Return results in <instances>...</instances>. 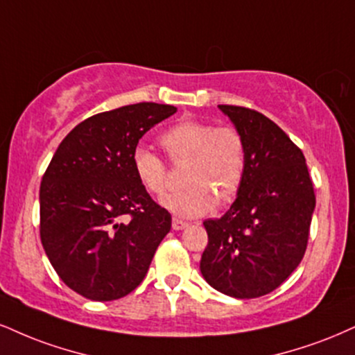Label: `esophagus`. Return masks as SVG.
Returning <instances> with one entry per match:
<instances>
[{"label":"esophagus","instance_id":"1","mask_svg":"<svg viewBox=\"0 0 355 355\" xmlns=\"http://www.w3.org/2000/svg\"><path fill=\"white\" fill-rule=\"evenodd\" d=\"M187 226H189V223H187V221H183V220L173 218V221H172V228L177 230V232H180V230L187 228Z\"/></svg>","mask_w":355,"mask_h":355}]
</instances>
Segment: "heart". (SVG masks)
Wrapping results in <instances>:
<instances>
[{"label":"heart","mask_w":355,"mask_h":355,"mask_svg":"<svg viewBox=\"0 0 355 355\" xmlns=\"http://www.w3.org/2000/svg\"><path fill=\"white\" fill-rule=\"evenodd\" d=\"M160 145L173 164L187 162L185 189L173 191L162 205L173 215L196 218L236 196L246 173V140L236 127L185 119L160 135ZM134 172L144 189L164 195L168 187L165 162L144 147L132 155Z\"/></svg>","instance_id":"b5f03b06"}]
</instances>
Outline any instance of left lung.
<instances>
[{"label":"left lung","instance_id":"1","mask_svg":"<svg viewBox=\"0 0 355 355\" xmlns=\"http://www.w3.org/2000/svg\"><path fill=\"white\" fill-rule=\"evenodd\" d=\"M246 140V173L230 210L203 221L200 271L216 291L253 300L275 291L304 256L315 195L301 148L266 115L218 105Z\"/></svg>","mask_w":355,"mask_h":355}]
</instances>
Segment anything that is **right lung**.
Listing matches in <instances>:
<instances>
[{"mask_svg": "<svg viewBox=\"0 0 355 355\" xmlns=\"http://www.w3.org/2000/svg\"><path fill=\"white\" fill-rule=\"evenodd\" d=\"M177 112L123 105L76 125L59 144L40 190L41 243L59 277L92 301L127 296L144 281L172 228L132 165L147 130Z\"/></svg>", "mask_w": 355, "mask_h": 355, "instance_id": "1", "label": "right lung"}]
</instances>
